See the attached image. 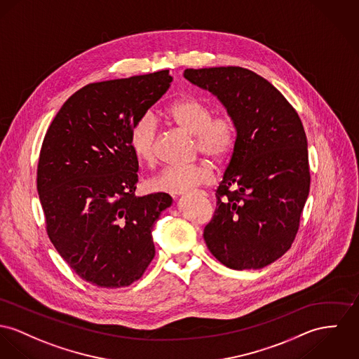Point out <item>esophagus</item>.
<instances>
[{"mask_svg": "<svg viewBox=\"0 0 359 359\" xmlns=\"http://www.w3.org/2000/svg\"><path fill=\"white\" fill-rule=\"evenodd\" d=\"M202 194H203V195H205V196H206V194H205V193H202Z\"/></svg>", "mask_w": 359, "mask_h": 359, "instance_id": "1", "label": "esophagus"}]
</instances>
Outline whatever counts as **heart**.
Returning <instances> with one entry per match:
<instances>
[{"mask_svg": "<svg viewBox=\"0 0 359 359\" xmlns=\"http://www.w3.org/2000/svg\"><path fill=\"white\" fill-rule=\"evenodd\" d=\"M170 123L196 139V149L215 163L225 161L236 143V126L229 114L213 116L210 105L195 97L172 102L165 111ZM157 120L151 113L140 116L130 131V147L139 161H156ZM213 182V169L206 163L193 166H168L153 180L156 191L184 194Z\"/></svg>", "mask_w": 359, "mask_h": 359, "instance_id": "1", "label": "heart"}]
</instances>
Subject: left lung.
I'll use <instances>...</instances> for the list:
<instances>
[{"mask_svg": "<svg viewBox=\"0 0 359 359\" xmlns=\"http://www.w3.org/2000/svg\"><path fill=\"white\" fill-rule=\"evenodd\" d=\"M233 118L236 143L203 239L225 266L261 269L291 248L310 190L302 121L272 83L242 67L186 69Z\"/></svg>", "mask_w": 359, "mask_h": 359, "instance_id": "1", "label": "left lung"}]
</instances>
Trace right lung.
<instances>
[{
	"label": "right lung",
	"mask_w": 359,
	"mask_h": 359,
	"mask_svg": "<svg viewBox=\"0 0 359 359\" xmlns=\"http://www.w3.org/2000/svg\"><path fill=\"white\" fill-rule=\"evenodd\" d=\"M169 71L90 83L55 114L41 149L36 187L58 254L87 283L127 287L156 248L153 226L173 199L137 196L130 131L170 87Z\"/></svg>",
	"instance_id": "right-lung-1"
}]
</instances>
